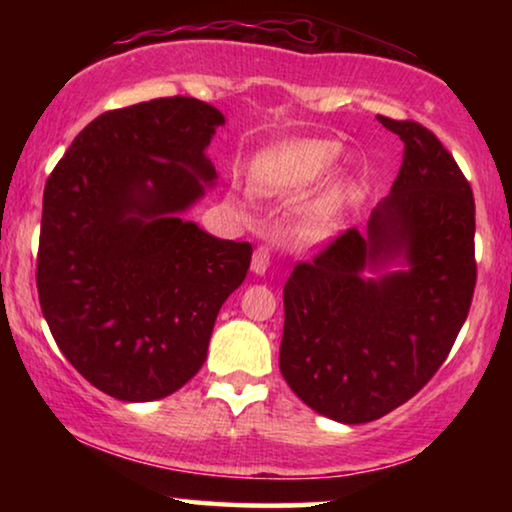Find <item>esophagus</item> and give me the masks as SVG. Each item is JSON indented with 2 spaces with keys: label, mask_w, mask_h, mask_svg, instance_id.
Instances as JSON below:
<instances>
[{
  "label": "esophagus",
  "mask_w": 512,
  "mask_h": 512,
  "mask_svg": "<svg viewBox=\"0 0 512 512\" xmlns=\"http://www.w3.org/2000/svg\"><path fill=\"white\" fill-rule=\"evenodd\" d=\"M270 268V251L265 247H258L254 251V256H251V272H256V275H265V270Z\"/></svg>",
  "instance_id": "obj_1"
}]
</instances>
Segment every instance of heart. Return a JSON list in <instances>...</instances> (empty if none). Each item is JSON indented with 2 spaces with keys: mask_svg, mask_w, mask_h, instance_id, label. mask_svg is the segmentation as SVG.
Segmentation results:
<instances>
[{
  "mask_svg": "<svg viewBox=\"0 0 512 512\" xmlns=\"http://www.w3.org/2000/svg\"><path fill=\"white\" fill-rule=\"evenodd\" d=\"M340 151V144L333 139H289V142L275 144L258 153L251 163V186L265 198L298 193L331 172L338 163ZM347 202V188H328L307 207L303 233L312 240L331 233L347 209Z\"/></svg>",
  "mask_w": 512,
  "mask_h": 512,
  "instance_id": "1",
  "label": "heart"
}]
</instances>
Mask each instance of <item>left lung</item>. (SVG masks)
Returning a JSON list of instances; mask_svg holds the SVG:
<instances>
[{
	"label": "left lung",
	"instance_id": "obj_1",
	"mask_svg": "<svg viewBox=\"0 0 512 512\" xmlns=\"http://www.w3.org/2000/svg\"><path fill=\"white\" fill-rule=\"evenodd\" d=\"M377 121L405 144L391 193L366 233L345 230L284 284L279 370L342 424L384 417L436 375L475 289L471 184L424 125Z\"/></svg>",
	"mask_w": 512,
	"mask_h": 512
}]
</instances>
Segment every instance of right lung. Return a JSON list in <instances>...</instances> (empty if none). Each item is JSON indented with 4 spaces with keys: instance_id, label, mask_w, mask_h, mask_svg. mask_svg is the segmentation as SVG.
Instances as JSON below:
<instances>
[{
    "instance_id": "obj_1",
    "label": "right lung",
    "mask_w": 512,
    "mask_h": 512,
    "mask_svg": "<svg viewBox=\"0 0 512 512\" xmlns=\"http://www.w3.org/2000/svg\"><path fill=\"white\" fill-rule=\"evenodd\" d=\"M226 118L195 97L107 111L44 188L37 289L60 352L104 394L158 401L207 359L251 244L181 219L214 186L207 146Z\"/></svg>"
}]
</instances>
